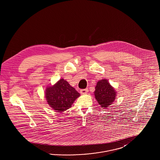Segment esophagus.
<instances>
[{
    "label": "esophagus",
    "mask_w": 160,
    "mask_h": 160,
    "mask_svg": "<svg viewBox=\"0 0 160 160\" xmlns=\"http://www.w3.org/2000/svg\"><path fill=\"white\" fill-rule=\"evenodd\" d=\"M88 89H81L80 90V93H82V94H86L87 93H88Z\"/></svg>",
    "instance_id": "34e87169"
}]
</instances>
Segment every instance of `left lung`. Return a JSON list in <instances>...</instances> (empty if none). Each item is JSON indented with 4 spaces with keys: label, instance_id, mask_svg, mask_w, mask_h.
I'll return each instance as SVG.
<instances>
[{
    "label": "left lung",
    "instance_id": "8db88e82",
    "mask_svg": "<svg viewBox=\"0 0 160 160\" xmlns=\"http://www.w3.org/2000/svg\"><path fill=\"white\" fill-rule=\"evenodd\" d=\"M116 92L106 79L100 80L97 83L94 95L101 107L110 106L116 97Z\"/></svg>",
    "mask_w": 160,
    "mask_h": 160
}]
</instances>
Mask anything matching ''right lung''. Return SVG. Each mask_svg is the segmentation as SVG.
<instances>
[{
	"label": "right lung",
	"instance_id": "obj_1",
	"mask_svg": "<svg viewBox=\"0 0 160 160\" xmlns=\"http://www.w3.org/2000/svg\"><path fill=\"white\" fill-rule=\"evenodd\" d=\"M46 98L48 104L58 112L69 108L80 94L63 78L53 86L46 88Z\"/></svg>",
	"mask_w": 160,
	"mask_h": 160
}]
</instances>
